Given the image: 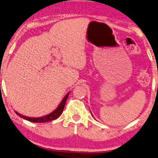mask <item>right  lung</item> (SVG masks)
<instances>
[{
    "label": "right lung",
    "mask_w": 158,
    "mask_h": 158,
    "mask_svg": "<svg viewBox=\"0 0 158 158\" xmlns=\"http://www.w3.org/2000/svg\"><path fill=\"white\" fill-rule=\"evenodd\" d=\"M69 94V93H68L66 96H65L64 99H63L62 102L60 103V104L59 105V106L57 107V108L55 109L53 112H52L51 114H48V115L41 117V118H29V117L22 115V114H19V113L17 112H15V113L18 116H20V118H23V119L27 120H29V121L30 122H33V123H45V122L51 121V120H55L57 119V118H58L61 114H62L63 112H64V109L65 104H66V100H67L68 98Z\"/></svg>",
    "instance_id": "right-lung-1"
}]
</instances>
